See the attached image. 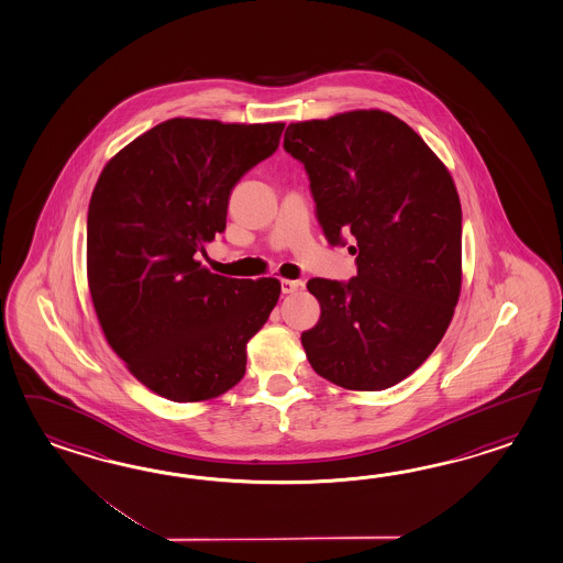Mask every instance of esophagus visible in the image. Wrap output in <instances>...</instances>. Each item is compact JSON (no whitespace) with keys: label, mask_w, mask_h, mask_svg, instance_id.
Wrapping results in <instances>:
<instances>
[{"label":"esophagus","mask_w":563,"mask_h":563,"mask_svg":"<svg viewBox=\"0 0 563 563\" xmlns=\"http://www.w3.org/2000/svg\"><path fill=\"white\" fill-rule=\"evenodd\" d=\"M302 288V282H296V279H282V291H284V294H294V291H298V289Z\"/></svg>","instance_id":"34e87169"}]
</instances>
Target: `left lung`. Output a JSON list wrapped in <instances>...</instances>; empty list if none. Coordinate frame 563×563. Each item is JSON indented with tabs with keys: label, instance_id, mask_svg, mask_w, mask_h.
<instances>
[{
	"label": "left lung",
	"instance_id": "8db88e82",
	"mask_svg": "<svg viewBox=\"0 0 563 563\" xmlns=\"http://www.w3.org/2000/svg\"><path fill=\"white\" fill-rule=\"evenodd\" d=\"M331 245L353 234L357 275L314 277L320 318L302 332L312 369L345 389L391 388L441 343L462 291V203L453 177L415 130L384 110L291 122Z\"/></svg>",
	"mask_w": 563,
	"mask_h": 563
}]
</instances>
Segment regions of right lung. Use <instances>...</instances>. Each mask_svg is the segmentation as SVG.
<instances>
[{
    "label": "right lung",
    "mask_w": 563,
    "mask_h": 563,
    "mask_svg": "<svg viewBox=\"0 0 563 563\" xmlns=\"http://www.w3.org/2000/svg\"><path fill=\"white\" fill-rule=\"evenodd\" d=\"M284 122L172 118L118 151L87 212V284L108 345L172 402L234 388L246 343L279 300L275 277L231 279L198 253L227 229L236 181L279 145Z\"/></svg>",
    "instance_id": "right-lung-1"
}]
</instances>
